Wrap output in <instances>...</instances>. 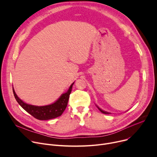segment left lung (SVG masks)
Here are the masks:
<instances>
[{"label": "left lung", "instance_id": "1", "mask_svg": "<svg viewBox=\"0 0 157 157\" xmlns=\"http://www.w3.org/2000/svg\"><path fill=\"white\" fill-rule=\"evenodd\" d=\"M97 106V105H96ZM98 107V106H97ZM98 109L102 113H103V114H110V113H107V112H105V111H104V110H102V109H101L99 107H98Z\"/></svg>", "mask_w": 157, "mask_h": 157}]
</instances>
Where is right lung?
Segmentation results:
<instances>
[{
	"mask_svg": "<svg viewBox=\"0 0 157 157\" xmlns=\"http://www.w3.org/2000/svg\"><path fill=\"white\" fill-rule=\"evenodd\" d=\"M73 84L74 82L70 86L68 91L66 93L63 94L55 103L44 106H36L26 104L18 98L13 89V93L17 102L28 113H29L36 119L40 121H45L52 119L61 116L64 110L66 108L67 105H68V99L71 92Z\"/></svg>",
	"mask_w": 157,
	"mask_h": 157,
	"instance_id": "add662e5",
	"label": "right lung"
}]
</instances>
